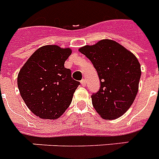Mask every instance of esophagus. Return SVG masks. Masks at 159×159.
Masks as SVG:
<instances>
[{"label": "esophagus", "mask_w": 159, "mask_h": 159, "mask_svg": "<svg viewBox=\"0 0 159 159\" xmlns=\"http://www.w3.org/2000/svg\"><path fill=\"white\" fill-rule=\"evenodd\" d=\"M86 79H82V81H81V84H82V86H86Z\"/></svg>", "instance_id": "obj_1"}]
</instances>
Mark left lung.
<instances>
[{"label":"left lung","instance_id":"1","mask_svg":"<svg viewBox=\"0 0 159 159\" xmlns=\"http://www.w3.org/2000/svg\"><path fill=\"white\" fill-rule=\"evenodd\" d=\"M96 69L100 88L91 96L92 104L102 118L116 119L133 104L139 90L141 69L133 53L115 41L100 40L78 49Z\"/></svg>","mask_w":159,"mask_h":159}]
</instances>
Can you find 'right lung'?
<instances>
[{"label": "right lung", "mask_w": 159, "mask_h": 159, "mask_svg": "<svg viewBox=\"0 0 159 159\" xmlns=\"http://www.w3.org/2000/svg\"><path fill=\"white\" fill-rule=\"evenodd\" d=\"M70 48L46 45L37 49L22 67L17 78L26 105L42 119H57L70 105L79 82L74 81L64 62Z\"/></svg>", "instance_id": "right-lung-1"}]
</instances>
